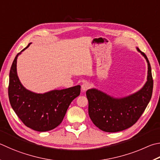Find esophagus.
Masks as SVG:
<instances>
[{"label":"esophagus","instance_id":"34e87169","mask_svg":"<svg viewBox=\"0 0 160 160\" xmlns=\"http://www.w3.org/2000/svg\"><path fill=\"white\" fill-rule=\"evenodd\" d=\"M91 88V85H90V83L86 82H84L82 85V91H87L88 89H89Z\"/></svg>","mask_w":160,"mask_h":160}]
</instances>
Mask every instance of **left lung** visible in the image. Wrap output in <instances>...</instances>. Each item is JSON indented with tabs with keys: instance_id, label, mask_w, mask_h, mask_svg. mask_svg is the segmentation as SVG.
I'll return each mask as SVG.
<instances>
[{
	"instance_id": "left-lung-1",
	"label": "left lung",
	"mask_w": 160,
	"mask_h": 160,
	"mask_svg": "<svg viewBox=\"0 0 160 160\" xmlns=\"http://www.w3.org/2000/svg\"><path fill=\"white\" fill-rule=\"evenodd\" d=\"M136 50L148 63L147 81L141 89L122 98L113 97L101 90L92 88L86 92L88 112L92 122L106 132H117L133 125L143 114L152 94L153 80L146 55Z\"/></svg>"
}]
</instances>
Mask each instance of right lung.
I'll return each mask as SVG.
<instances>
[{"mask_svg":"<svg viewBox=\"0 0 160 160\" xmlns=\"http://www.w3.org/2000/svg\"><path fill=\"white\" fill-rule=\"evenodd\" d=\"M31 44L17 54L13 61L10 71L8 96L12 108L26 126L38 132H47L61 124L72 101L80 95L81 87L54 89L43 94L26 89L17 75V60Z\"/></svg>","mask_w":160,"mask_h":160,"instance_id":"1","label":"right lung"}]
</instances>
